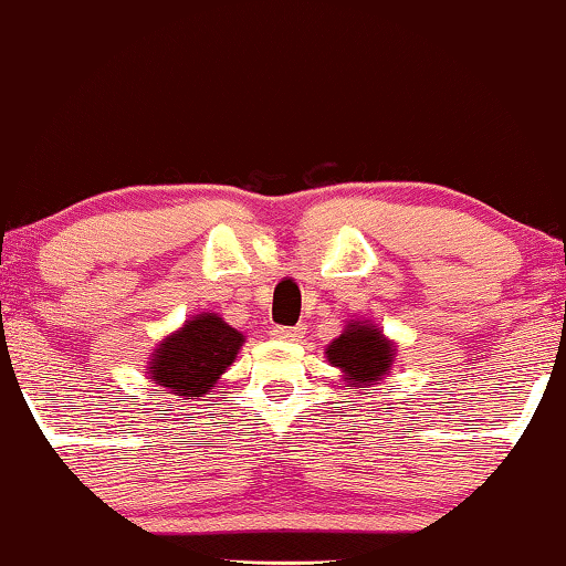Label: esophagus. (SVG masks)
Instances as JSON below:
<instances>
[{"mask_svg": "<svg viewBox=\"0 0 566 566\" xmlns=\"http://www.w3.org/2000/svg\"><path fill=\"white\" fill-rule=\"evenodd\" d=\"M273 337L277 339H301L304 337V327H283V324H277V327H273Z\"/></svg>", "mask_w": 566, "mask_h": 566, "instance_id": "1", "label": "esophagus"}]
</instances>
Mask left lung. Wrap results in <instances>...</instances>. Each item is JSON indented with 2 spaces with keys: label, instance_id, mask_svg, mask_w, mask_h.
Masks as SVG:
<instances>
[{
  "label": "left lung",
  "instance_id": "8db88e82",
  "mask_svg": "<svg viewBox=\"0 0 566 566\" xmlns=\"http://www.w3.org/2000/svg\"><path fill=\"white\" fill-rule=\"evenodd\" d=\"M394 347L381 332L368 324H350L335 343L327 347V360L350 376L358 391H368L386 370L391 368ZM374 394V391H368Z\"/></svg>",
  "mask_w": 566,
  "mask_h": 566
}]
</instances>
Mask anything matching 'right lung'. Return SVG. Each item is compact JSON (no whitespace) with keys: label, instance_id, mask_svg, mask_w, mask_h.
Returning <instances> with one entry per match:
<instances>
[{"label":"right lung","instance_id":"1","mask_svg":"<svg viewBox=\"0 0 566 566\" xmlns=\"http://www.w3.org/2000/svg\"><path fill=\"white\" fill-rule=\"evenodd\" d=\"M244 337L221 316L200 314L151 355V381L175 397H200L234 363Z\"/></svg>","mask_w":566,"mask_h":566}]
</instances>
